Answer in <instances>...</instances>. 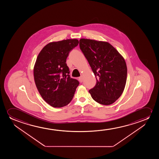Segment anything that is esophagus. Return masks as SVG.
<instances>
[{
  "instance_id": "esophagus-1",
  "label": "esophagus",
  "mask_w": 159,
  "mask_h": 159,
  "mask_svg": "<svg viewBox=\"0 0 159 159\" xmlns=\"http://www.w3.org/2000/svg\"><path fill=\"white\" fill-rule=\"evenodd\" d=\"M79 80L80 81L81 83H82L83 81V76L81 75V76H80L79 78Z\"/></svg>"
}]
</instances>
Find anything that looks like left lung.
Segmentation results:
<instances>
[{"mask_svg":"<svg viewBox=\"0 0 159 159\" xmlns=\"http://www.w3.org/2000/svg\"><path fill=\"white\" fill-rule=\"evenodd\" d=\"M79 46L97 79L89 90L92 98L109 105L122 95L125 86L127 67L124 57L111 44L104 41L81 39Z\"/></svg>","mask_w":159,"mask_h":159,"instance_id":"8db88e82","label":"left lung"}]
</instances>
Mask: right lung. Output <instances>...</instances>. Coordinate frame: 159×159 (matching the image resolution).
Listing matches in <instances>:
<instances>
[{"label": "right lung", "instance_id": "add662e5", "mask_svg": "<svg viewBox=\"0 0 159 159\" xmlns=\"http://www.w3.org/2000/svg\"><path fill=\"white\" fill-rule=\"evenodd\" d=\"M77 39L52 42L38 55L34 67L35 84L44 100L54 107L68 104L73 98L78 81L70 77L66 59L78 45Z\"/></svg>", "mask_w": 159, "mask_h": 159}]
</instances>
